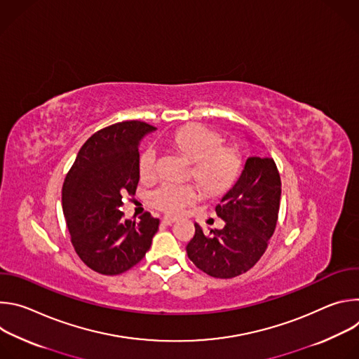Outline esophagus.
I'll use <instances>...</instances> for the list:
<instances>
[{"mask_svg":"<svg viewBox=\"0 0 359 359\" xmlns=\"http://www.w3.org/2000/svg\"><path fill=\"white\" fill-rule=\"evenodd\" d=\"M175 222H176V217H170V216H165L162 219V224H165V226H169V224H172Z\"/></svg>","mask_w":359,"mask_h":359,"instance_id":"1","label":"esophagus"}]
</instances>
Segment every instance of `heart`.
<instances>
[{
    "label": "heart",
    "instance_id": "1",
    "mask_svg": "<svg viewBox=\"0 0 359 359\" xmlns=\"http://www.w3.org/2000/svg\"><path fill=\"white\" fill-rule=\"evenodd\" d=\"M172 143L193 159L191 175L209 191L229 189L240 175V153L230 146H223L222 136L204 125H190L179 129ZM139 172L143 179H151L158 172V153L147 147L139 158ZM200 189L194 183L166 180L153 189L149 200L153 208L168 213L180 215L197 201Z\"/></svg>",
    "mask_w": 359,
    "mask_h": 359
}]
</instances>
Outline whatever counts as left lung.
<instances>
[{"label": "left lung", "instance_id": "left-lung-1", "mask_svg": "<svg viewBox=\"0 0 359 359\" xmlns=\"http://www.w3.org/2000/svg\"><path fill=\"white\" fill-rule=\"evenodd\" d=\"M281 198V179L274 159L247 158L234 186L216 206L222 230L196 233L186 247L193 264L215 278H233L248 271L267 250L274 234Z\"/></svg>", "mask_w": 359, "mask_h": 359}]
</instances>
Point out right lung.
I'll list each match as a JSON object with an SVG mask.
<instances>
[{
  "instance_id": "1",
  "label": "right lung",
  "mask_w": 359,
  "mask_h": 359,
  "mask_svg": "<svg viewBox=\"0 0 359 359\" xmlns=\"http://www.w3.org/2000/svg\"><path fill=\"white\" fill-rule=\"evenodd\" d=\"M156 128L125 121L93 133L78 151L62 186V209L71 243L93 271L118 276L150 248L159 219L143 213L123 219V196L139 183V142Z\"/></svg>"
}]
</instances>
